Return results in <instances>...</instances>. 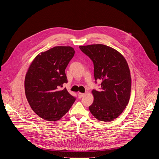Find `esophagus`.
<instances>
[{
	"mask_svg": "<svg viewBox=\"0 0 159 159\" xmlns=\"http://www.w3.org/2000/svg\"><path fill=\"white\" fill-rule=\"evenodd\" d=\"M84 95H85L84 93H78V96H79V98H81L84 97Z\"/></svg>",
	"mask_w": 159,
	"mask_h": 159,
	"instance_id": "34e87169",
	"label": "esophagus"
}]
</instances>
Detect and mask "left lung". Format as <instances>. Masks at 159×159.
Returning a JSON list of instances; mask_svg holds the SVG:
<instances>
[{
    "instance_id": "obj_1",
    "label": "left lung",
    "mask_w": 159,
    "mask_h": 159,
    "mask_svg": "<svg viewBox=\"0 0 159 159\" xmlns=\"http://www.w3.org/2000/svg\"><path fill=\"white\" fill-rule=\"evenodd\" d=\"M94 64L95 82L102 81L99 90H93L94 102L89 107L98 120L111 121L118 117L128 104L131 80L128 63L116 50L104 44L80 46Z\"/></svg>"
}]
</instances>
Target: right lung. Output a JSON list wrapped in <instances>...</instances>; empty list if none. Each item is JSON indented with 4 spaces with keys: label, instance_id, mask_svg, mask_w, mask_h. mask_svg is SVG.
<instances>
[{
    "label": "right lung",
    "instance_id": "obj_1",
    "mask_svg": "<svg viewBox=\"0 0 159 159\" xmlns=\"http://www.w3.org/2000/svg\"><path fill=\"white\" fill-rule=\"evenodd\" d=\"M70 47H55L38 55L25 81V94L33 111L47 121H57L69 111L76 98L61 89L67 83L65 70L74 57Z\"/></svg>",
    "mask_w": 159,
    "mask_h": 159
}]
</instances>
